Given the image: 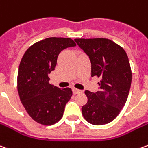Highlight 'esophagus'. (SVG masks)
<instances>
[{
    "label": "esophagus",
    "mask_w": 148,
    "mask_h": 148,
    "mask_svg": "<svg viewBox=\"0 0 148 148\" xmlns=\"http://www.w3.org/2000/svg\"><path fill=\"white\" fill-rule=\"evenodd\" d=\"M82 91L80 90H77V89H75V88L73 89V93H74V94H77V93H82Z\"/></svg>",
    "instance_id": "1"
}]
</instances>
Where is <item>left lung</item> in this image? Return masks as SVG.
Returning <instances> with one entry per match:
<instances>
[{
  "label": "left lung",
  "mask_w": 148,
  "mask_h": 148,
  "mask_svg": "<svg viewBox=\"0 0 148 148\" xmlns=\"http://www.w3.org/2000/svg\"><path fill=\"white\" fill-rule=\"evenodd\" d=\"M90 58L91 76L101 78L100 90H86L88 101L82 106L84 118L94 125L110 123L127 101L132 83V70L123 47L109 39H75Z\"/></svg>",
  "instance_id": "1"
}]
</instances>
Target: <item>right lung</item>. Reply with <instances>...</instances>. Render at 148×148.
Wrapping results in <instances>:
<instances>
[{"label":"right lung","mask_w":148,"mask_h":148,"mask_svg":"<svg viewBox=\"0 0 148 148\" xmlns=\"http://www.w3.org/2000/svg\"><path fill=\"white\" fill-rule=\"evenodd\" d=\"M74 46L76 43L71 38L50 37L31 46L21 59L18 93L28 115L39 124L52 125L63 116L72 90L49 83L48 74L55 70L59 53Z\"/></svg>","instance_id":"obj_1"}]
</instances>
